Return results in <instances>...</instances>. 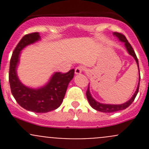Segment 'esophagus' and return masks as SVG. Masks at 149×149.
Masks as SVG:
<instances>
[{
  "label": "esophagus",
  "mask_w": 149,
  "mask_h": 149,
  "mask_svg": "<svg viewBox=\"0 0 149 149\" xmlns=\"http://www.w3.org/2000/svg\"><path fill=\"white\" fill-rule=\"evenodd\" d=\"M84 67H82V66H78V67H76V69H75V73H76V75L80 74V73H81L82 72L84 71Z\"/></svg>",
  "instance_id": "esophagus-1"
}]
</instances>
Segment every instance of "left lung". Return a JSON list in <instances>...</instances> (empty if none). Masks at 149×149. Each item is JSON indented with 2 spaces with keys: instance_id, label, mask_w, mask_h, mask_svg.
Wrapping results in <instances>:
<instances>
[{
  "instance_id": "left-lung-1",
  "label": "left lung",
  "mask_w": 149,
  "mask_h": 149,
  "mask_svg": "<svg viewBox=\"0 0 149 149\" xmlns=\"http://www.w3.org/2000/svg\"><path fill=\"white\" fill-rule=\"evenodd\" d=\"M114 35L116 36L118 39H119L120 41L123 42L125 43V46L126 49H127V52L128 53L130 54V55L134 58V59L136 60V63H137L138 65V68H139V61H138L137 56H136V53H135L134 50H133V47L132 46L130 45V43L128 42V41L127 40L126 37L123 35V34L121 33H118V32H114L113 33ZM140 79H141V76H140V70H139V85H138L137 88H136V92L134 93V94L133 95V97H131L129 101L126 102L125 103L122 104H102L96 101L91 95V93H90L89 91V87H88V89L86 91V97L87 100H88V102H89L90 105L91 106V107L93 109H96L97 111H100V112H107V113H110V112H117V111H120V110H123V109H126L127 107H128L134 101L135 98H136V95H137L138 92H139V85H140Z\"/></svg>"
}]
</instances>
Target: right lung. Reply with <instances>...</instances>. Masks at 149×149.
<instances>
[{"label": "right lung", "instance_id": "add662e5", "mask_svg": "<svg viewBox=\"0 0 149 149\" xmlns=\"http://www.w3.org/2000/svg\"><path fill=\"white\" fill-rule=\"evenodd\" d=\"M40 40V36L38 32L30 33L22 37L10 58L8 79L12 94L21 107L31 112L45 113L56 109L61 106L75 71L74 69H72L65 73L56 72L46 85L36 89L24 85L19 81L16 73L21 51L26 46Z\"/></svg>", "mask_w": 149, "mask_h": 149}]
</instances>
